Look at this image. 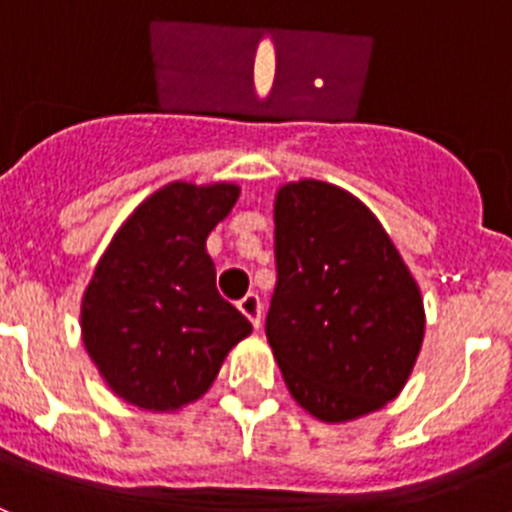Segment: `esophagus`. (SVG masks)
<instances>
[{"label": "esophagus", "mask_w": 512, "mask_h": 512, "mask_svg": "<svg viewBox=\"0 0 512 512\" xmlns=\"http://www.w3.org/2000/svg\"><path fill=\"white\" fill-rule=\"evenodd\" d=\"M238 310H241L243 315H246V318L251 320L253 328H259V325H261V300H259V295H246V297H243V300L238 302Z\"/></svg>", "instance_id": "esophagus-1"}]
</instances>
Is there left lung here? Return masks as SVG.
Segmentation results:
<instances>
[{"label": "left lung", "instance_id": "left-lung-1", "mask_svg": "<svg viewBox=\"0 0 512 512\" xmlns=\"http://www.w3.org/2000/svg\"><path fill=\"white\" fill-rule=\"evenodd\" d=\"M274 225L266 338L289 395L323 423L384 408L423 346V297L408 264L374 212L336 184H282Z\"/></svg>", "mask_w": 512, "mask_h": 512}]
</instances>
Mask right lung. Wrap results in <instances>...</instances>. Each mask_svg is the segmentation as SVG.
<instances>
[{
    "instance_id": "add662e5",
    "label": "right lung",
    "mask_w": 512,
    "mask_h": 512,
    "mask_svg": "<svg viewBox=\"0 0 512 512\" xmlns=\"http://www.w3.org/2000/svg\"><path fill=\"white\" fill-rule=\"evenodd\" d=\"M238 184L171 182L140 202L81 297V338L120 400L174 413L200 400L251 323L220 297L207 235Z\"/></svg>"
}]
</instances>
